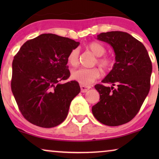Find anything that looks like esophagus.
Returning <instances> with one entry per match:
<instances>
[{"mask_svg":"<svg viewBox=\"0 0 159 159\" xmlns=\"http://www.w3.org/2000/svg\"><path fill=\"white\" fill-rule=\"evenodd\" d=\"M90 88H91L90 86H84V85H82V84L80 85V89H81L82 93H86L87 91L90 90Z\"/></svg>","mask_w":159,"mask_h":159,"instance_id":"obj_1","label":"esophagus"}]
</instances>
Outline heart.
Listing matches in <instances>:
<instances>
[{
    "instance_id": "heart-1",
    "label": "heart",
    "mask_w": 159,
    "mask_h": 159,
    "mask_svg": "<svg viewBox=\"0 0 159 159\" xmlns=\"http://www.w3.org/2000/svg\"><path fill=\"white\" fill-rule=\"evenodd\" d=\"M87 48L93 52L95 56H97L95 62L103 69L108 70L111 69L114 65V60L111 57L107 56H103L106 53V48L103 45L97 42L90 43L87 45ZM80 51L75 48L71 50L67 56V61L71 66H76L79 62ZM101 76V70L98 67H93L90 69L79 68L74 69L71 71V78L80 83L82 85H88L93 83L95 80Z\"/></svg>"
}]
</instances>
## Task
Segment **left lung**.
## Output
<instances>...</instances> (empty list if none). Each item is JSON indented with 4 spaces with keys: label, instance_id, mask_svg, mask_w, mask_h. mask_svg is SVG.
I'll list each match as a JSON object with an SVG mask.
<instances>
[{
    "label": "left lung",
    "instance_id": "left-lung-1",
    "mask_svg": "<svg viewBox=\"0 0 159 159\" xmlns=\"http://www.w3.org/2000/svg\"><path fill=\"white\" fill-rule=\"evenodd\" d=\"M97 39L111 45L116 63L102 80L112 86L95 85L100 101L93 106L92 112L103 125L119 126L136 116L148 94L152 63L144 45L127 32H103Z\"/></svg>",
    "mask_w": 159,
    "mask_h": 159
}]
</instances>
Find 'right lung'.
<instances>
[{
    "label": "right lung",
    "mask_w": 159,
    "mask_h": 159,
    "mask_svg": "<svg viewBox=\"0 0 159 159\" xmlns=\"http://www.w3.org/2000/svg\"><path fill=\"white\" fill-rule=\"evenodd\" d=\"M79 42L54 34H42L24 43L12 63L11 86L19 109L40 127L58 126L66 118L79 94L77 81L60 83L70 76L67 56Z\"/></svg>",
    "instance_id": "right-lung-1"
}]
</instances>
